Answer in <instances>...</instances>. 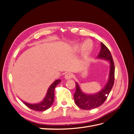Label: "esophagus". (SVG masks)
<instances>
[{"instance_id":"esophagus-1","label":"esophagus","mask_w":134,"mask_h":134,"mask_svg":"<svg viewBox=\"0 0 134 134\" xmlns=\"http://www.w3.org/2000/svg\"><path fill=\"white\" fill-rule=\"evenodd\" d=\"M72 77H73V75H72L70 72H68L65 75V79L68 80V79H71Z\"/></svg>"}]
</instances>
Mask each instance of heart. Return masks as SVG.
Wrapping results in <instances>:
<instances>
[{"label":"heart","instance_id":"b5f03b06","mask_svg":"<svg viewBox=\"0 0 134 134\" xmlns=\"http://www.w3.org/2000/svg\"><path fill=\"white\" fill-rule=\"evenodd\" d=\"M92 46L93 44L91 42V41H89V40H87V41L85 42L84 44H83V47L85 52H86V53H88L89 52H90L92 48Z\"/></svg>","mask_w":134,"mask_h":134}]
</instances>
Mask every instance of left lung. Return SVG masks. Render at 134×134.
Wrapping results in <instances>:
<instances>
[{
  "instance_id": "left-lung-1",
  "label": "left lung",
  "mask_w": 134,
  "mask_h": 134,
  "mask_svg": "<svg viewBox=\"0 0 134 134\" xmlns=\"http://www.w3.org/2000/svg\"><path fill=\"white\" fill-rule=\"evenodd\" d=\"M101 48L97 58L109 61L110 63L109 78L106 86L99 92L93 94H87L81 91L78 84L75 82L76 91L74 94L75 103L78 107L83 109H92L101 106L106 100L114 84L115 65L108 48L100 42Z\"/></svg>"
}]
</instances>
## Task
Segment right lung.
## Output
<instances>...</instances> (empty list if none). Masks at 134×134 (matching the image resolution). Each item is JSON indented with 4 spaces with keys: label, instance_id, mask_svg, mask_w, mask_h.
Here are the masks:
<instances>
[{
    "label": "right lung",
    "instance_id": "obj_1",
    "mask_svg": "<svg viewBox=\"0 0 134 134\" xmlns=\"http://www.w3.org/2000/svg\"><path fill=\"white\" fill-rule=\"evenodd\" d=\"M61 82L60 79L55 80L50 87L48 88L46 95L42 102L37 104H30L26 102L23 103L28 107L36 111H43L49 108L52 104L54 100V91L56 86Z\"/></svg>",
    "mask_w": 134,
    "mask_h": 134
}]
</instances>
